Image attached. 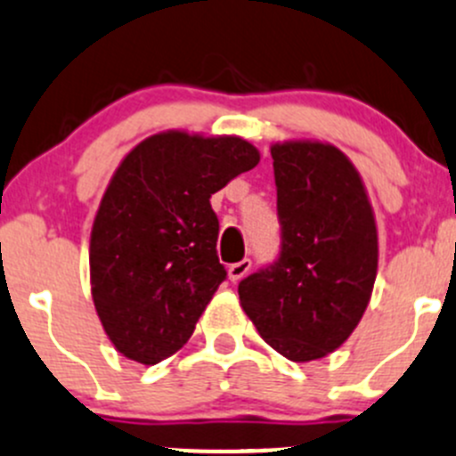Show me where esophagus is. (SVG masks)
<instances>
[{
	"label": "esophagus",
	"mask_w": 456,
	"mask_h": 456,
	"mask_svg": "<svg viewBox=\"0 0 456 456\" xmlns=\"http://www.w3.org/2000/svg\"><path fill=\"white\" fill-rule=\"evenodd\" d=\"M249 269H251V260L249 258H242L240 263H233V265H229V281L232 282H238V281H242V278L247 276V273H249Z\"/></svg>",
	"instance_id": "obj_1"
}]
</instances>
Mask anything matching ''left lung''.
I'll list each match as a JSON object with an SVG mask.
<instances>
[{
    "mask_svg": "<svg viewBox=\"0 0 456 456\" xmlns=\"http://www.w3.org/2000/svg\"><path fill=\"white\" fill-rule=\"evenodd\" d=\"M281 258L238 285L265 343L296 363L338 350L363 318L379 269V232L363 178L338 147L272 144Z\"/></svg>",
    "mask_w": 456,
    "mask_h": 456,
    "instance_id": "1",
    "label": "left lung"
}]
</instances>
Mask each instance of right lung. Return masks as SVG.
<instances>
[{
  "instance_id": "1",
  "label": "right lung",
  "mask_w": 456,
  "mask_h": 456,
  "mask_svg": "<svg viewBox=\"0 0 456 456\" xmlns=\"http://www.w3.org/2000/svg\"><path fill=\"white\" fill-rule=\"evenodd\" d=\"M260 162L238 135L162 131L110 178L91 229V296L122 356L156 365L191 338L227 272L211 193Z\"/></svg>"
}]
</instances>
